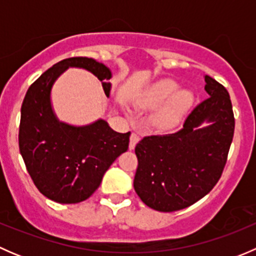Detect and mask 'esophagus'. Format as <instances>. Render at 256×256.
I'll return each mask as SVG.
<instances>
[{
    "label": "esophagus",
    "mask_w": 256,
    "mask_h": 256,
    "mask_svg": "<svg viewBox=\"0 0 256 256\" xmlns=\"http://www.w3.org/2000/svg\"><path fill=\"white\" fill-rule=\"evenodd\" d=\"M138 135L136 132H132L131 134V136H130V144H128V147H130V150H134L135 148V146H136V144L138 142Z\"/></svg>",
    "instance_id": "esophagus-1"
}]
</instances>
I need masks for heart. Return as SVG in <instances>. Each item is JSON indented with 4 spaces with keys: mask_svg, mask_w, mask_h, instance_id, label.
<instances>
[{
    "mask_svg": "<svg viewBox=\"0 0 256 256\" xmlns=\"http://www.w3.org/2000/svg\"><path fill=\"white\" fill-rule=\"evenodd\" d=\"M192 102V92L180 90V85L170 79L156 82L140 100L142 106L151 109L165 104L154 115V124L160 128L174 126L190 110Z\"/></svg>",
    "mask_w": 256,
    "mask_h": 256,
    "instance_id": "heart-1",
    "label": "heart"
}]
</instances>
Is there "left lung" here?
Wrapping results in <instances>:
<instances>
[{
    "label": "left lung",
    "instance_id": "left-lung-1",
    "mask_svg": "<svg viewBox=\"0 0 256 256\" xmlns=\"http://www.w3.org/2000/svg\"><path fill=\"white\" fill-rule=\"evenodd\" d=\"M204 80L208 98L190 112L180 130L146 136L135 147L138 164L134 188L154 210L194 204L223 174L236 126L233 106L223 85L209 76Z\"/></svg>",
    "mask_w": 256,
    "mask_h": 256
}]
</instances>
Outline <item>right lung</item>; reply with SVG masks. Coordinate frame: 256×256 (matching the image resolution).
<instances>
[{
	"instance_id": "add662e5",
	"label": "right lung",
	"mask_w": 256,
	"mask_h": 256,
	"mask_svg": "<svg viewBox=\"0 0 256 256\" xmlns=\"http://www.w3.org/2000/svg\"><path fill=\"white\" fill-rule=\"evenodd\" d=\"M69 66L86 69L98 76L109 96L112 72L108 66L86 56L63 59L27 90L18 134L20 152L36 187L49 200L63 204L88 200L112 162L128 151L130 140V132H116L102 118L86 126L68 125L56 118L50 90Z\"/></svg>"
}]
</instances>
